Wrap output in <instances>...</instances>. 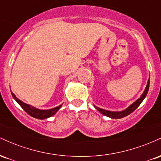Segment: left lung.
<instances>
[{"instance_id": "8db88e82", "label": "left lung", "mask_w": 161, "mask_h": 161, "mask_svg": "<svg viewBox=\"0 0 161 161\" xmlns=\"http://www.w3.org/2000/svg\"><path fill=\"white\" fill-rule=\"evenodd\" d=\"M149 85H150V78H149L148 81H147V86H146L145 91H144L143 94L141 95V97H140L138 100H136L133 104H131L128 108H126L124 110H122V111H118V112L109 111V110H104V109L97 108V107L95 106V105H94V106H95V108L97 109L101 114H102L103 115L108 116V117L112 118V119H120V118L125 117V116H128L129 114H130L131 113L133 112L134 110H136V108H138V107L141 104V103L143 101V100L145 98L146 95H147V92H148Z\"/></svg>"}]
</instances>
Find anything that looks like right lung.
I'll list each match as a JSON object with an SVG mask.
<instances>
[{
    "mask_svg": "<svg viewBox=\"0 0 161 161\" xmlns=\"http://www.w3.org/2000/svg\"><path fill=\"white\" fill-rule=\"evenodd\" d=\"M12 94L13 97L16 100V102L19 104L21 108L25 110V112L27 113L28 114H29L32 117L36 118V119H47V118L51 117V116L54 115L56 113L60 110V108H61L62 104L60 105V106L56 107V108L49 109V110H39V109H37L36 108H33V107L30 106V105L25 104V103L23 102L22 101H20L19 99H18L17 97H16L15 95H14L13 92H11Z\"/></svg>",
    "mask_w": 161,
    "mask_h": 161,
    "instance_id": "1",
    "label": "right lung"
}]
</instances>
